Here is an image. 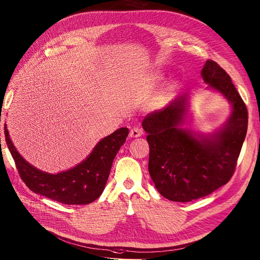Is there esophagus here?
Returning <instances> with one entry per match:
<instances>
[{
	"label": "esophagus",
	"instance_id": "obj_1",
	"mask_svg": "<svg viewBox=\"0 0 260 260\" xmlns=\"http://www.w3.org/2000/svg\"><path fill=\"white\" fill-rule=\"evenodd\" d=\"M143 134V130L140 127H134L130 130V137H139Z\"/></svg>",
	"mask_w": 260,
	"mask_h": 260
}]
</instances>
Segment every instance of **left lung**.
I'll list each match as a JSON object with an SVG mask.
<instances>
[{
	"label": "left lung",
	"mask_w": 260,
	"mask_h": 260,
	"mask_svg": "<svg viewBox=\"0 0 260 260\" xmlns=\"http://www.w3.org/2000/svg\"><path fill=\"white\" fill-rule=\"evenodd\" d=\"M202 76L210 88L231 102L226 125L210 137L179 128L187 100L181 96L145 116L148 133L149 173L157 191L172 202L187 203L205 197L225 185L234 174L248 130V109L232 80L216 62L208 59Z\"/></svg>",
	"instance_id": "1"
}]
</instances>
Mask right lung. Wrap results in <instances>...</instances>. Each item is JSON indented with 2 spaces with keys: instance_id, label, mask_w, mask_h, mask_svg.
<instances>
[{
  "instance_id": "obj_1",
  "label": "right lung",
  "mask_w": 260,
  "mask_h": 260,
  "mask_svg": "<svg viewBox=\"0 0 260 260\" xmlns=\"http://www.w3.org/2000/svg\"><path fill=\"white\" fill-rule=\"evenodd\" d=\"M128 128H120L99 142L91 154L72 169L48 174L28 164L14 148L5 125V140L20 177L35 193L65 205H88L103 193L113 159L126 142Z\"/></svg>"
}]
</instances>
